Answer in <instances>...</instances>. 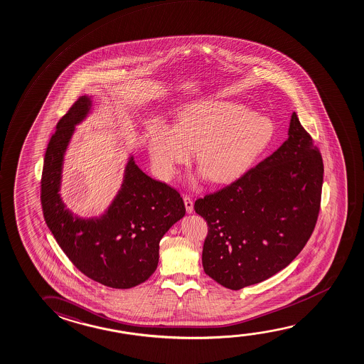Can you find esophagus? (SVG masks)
Masks as SVG:
<instances>
[{"label": "esophagus", "instance_id": "obj_1", "mask_svg": "<svg viewBox=\"0 0 364 364\" xmlns=\"http://www.w3.org/2000/svg\"><path fill=\"white\" fill-rule=\"evenodd\" d=\"M184 204L188 214H191V213L194 211V203H193V199H191L190 196H184Z\"/></svg>", "mask_w": 364, "mask_h": 364}]
</instances>
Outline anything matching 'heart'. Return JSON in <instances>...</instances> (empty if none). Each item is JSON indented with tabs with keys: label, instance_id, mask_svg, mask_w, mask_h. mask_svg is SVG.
<instances>
[{
	"label": "heart",
	"instance_id": "obj_1",
	"mask_svg": "<svg viewBox=\"0 0 364 364\" xmlns=\"http://www.w3.org/2000/svg\"><path fill=\"white\" fill-rule=\"evenodd\" d=\"M275 127L267 116L222 100L199 101L181 111L174 127L150 132L148 151L155 173L171 179L196 150V168L213 184H229L253 166L273 141Z\"/></svg>",
	"mask_w": 364,
	"mask_h": 364
}]
</instances>
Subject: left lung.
I'll use <instances>...</instances> for the list:
<instances>
[{
	"instance_id": "obj_1",
	"label": "left lung",
	"mask_w": 364,
	"mask_h": 364,
	"mask_svg": "<svg viewBox=\"0 0 364 364\" xmlns=\"http://www.w3.org/2000/svg\"><path fill=\"white\" fill-rule=\"evenodd\" d=\"M323 160L295 112L288 139L240 179L198 199L208 223L206 274L228 289L257 284L288 267L316 227Z\"/></svg>"
}]
</instances>
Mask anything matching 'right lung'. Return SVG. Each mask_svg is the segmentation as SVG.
<instances>
[{
	"label": "right lung",
	"mask_w": 364,
	"mask_h": 364,
	"mask_svg": "<svg viewBox=\"0 0 364 364\" xmlns=\"http://www.w3.org/2000/svg\"><path fill=\"white\" fill-rule=\"evenodd\" d=\"M92 110L91 96H81L48 142L41 179L43 216L60 248L81 273L106 287L129 289L155 272L159 242L184 218V201L171 186L145 174L130 154L120 189L101 215L84 218L70 210L60 193L65 155L76 127Z\"/></svg>",
	"instance_id": "add662e5"
}]
</instances>
